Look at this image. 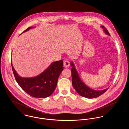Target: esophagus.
Wrapping results in <instances>:
<instances>
[{
  "label": "esophagus",
  "instance_id": "34e87169",
  "mask_svg": "<svg viewBox=\"0 0 129 129\" xmlns=\"http://www.w3.org/2000/svg\"><path fill=\"white\" fill-rule=\"evenodd\" d=\"M63 64H64V66L65 68H69L70 67V62L68 61V60H65L64 61Z\"/></svg>",
  "mask_w": 129,
  "mask_h": 129
}]
</instances>
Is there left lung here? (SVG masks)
<instances>
[{"mask_svg": "<svg viewBox=\"0 0 129 129\" xmlns=\"http://www.w3.org/2000/svg\"><path fill=\"white\" fill-rule=\"evenodd\" d=\"M101 27L103 28V31L106 35L110 36L108 31L104 26L101 25ZM71 65L72 68L71 69L72 85L75 90L80 96L88 99L97 98L104 94L105 91H106V90L109 87L102 90H96L90 88V87L86 86L81 79L79 74L78 73L76 69H75V67L73 62H71Z\"/></svg>", "mask_w": 129, "mask_h": 129, "instance_id": "8db88e82", "label": "left lung"}]
</instances>
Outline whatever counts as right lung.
Returning a JSON list of instances; mask_svg holds the SVG:
<instances>
[{"label": "right lung", "instance_id": "add662e5", "mask_svg": "<svg viewBox=\"0 0 129 129\" xmlns=\"http://www.w3.org/2000/svg\"><path fill=\"white\" fill-rule=\"evenodd\" d=\"M34 28L30 26L23 33ZM12 71L17 83L23 90L31 96L45 98L50 96L55 91L60 74L63 70L62 60L52 62L42 73L33 77H22L13 67Z\"/></svg>", "mask_w": 129, "mask_h": 129}]
</instances>
